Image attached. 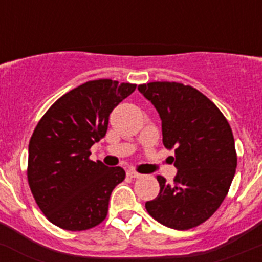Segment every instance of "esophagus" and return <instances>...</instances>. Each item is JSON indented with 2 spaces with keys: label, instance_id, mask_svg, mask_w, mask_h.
<instances>
[{
  "label": "esophagus",
  "instance_id": "1",
  "mask_svg": "<svg viewBox=\"0 0 262 262\" xmlns=\"http://www.w3.org/2000/svg\"><path fill=\"white\" fill-rule=\"evenodd\" d=\"M127 176H128V177H131V178H139L140 177V173H138V172H135V170H128V172H127Z\"/></svg>",
  "mask_w": 262,
  "mask_h": 262
}]
</instances>
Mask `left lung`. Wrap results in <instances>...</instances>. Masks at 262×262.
I'll return each mask as SVG.
<instances>
[{
	"label": "left lung",
	"mask_w": 262,
	"mask_h": 262,
	"mask_svg": "<svg viewBox=\"0 0 262 262\" xmlns=\"http://www.w3.org/2000/svg\"><path fill=\"white\" fill-rule=\"evenodd\" d=\"M139 92L161 119L163 143L174 149L173 184L157 176L159 195L145 202L148 214L174 230H189L219 209L235 176L232 129L221 110L200 90L178 82H149Z\"/></svg>",
	"instance_id": "obj_1"
}]
</instances>
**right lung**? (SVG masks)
<instances>
[{
  "instance_id": "1",
  "label": "right lung",
  "mask_w": 262,
  "mask_h": 262,
  "mask_svg": "<svg viewBox=\"0 0 262 262\" xmlns=\"http://www.w3.org/2000/svg\"><path fill=\"white\" fill-rule=\"evenodd\" d=\"M135 89L108 78L88 81L39 120L30 139L27 178L39 209L55 226L89 230L107 215L111 191L126 172L89 160V149L106 135L111 111Z\"/></svg>"
}]
</instances>
